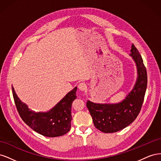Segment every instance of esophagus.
<instances>
[{
  "instance_id": "34e87169",
  "label": "esophagus",
  "mask_w": 161,
  "mask_h": 161,
  "mask_svg": "<svg viewBox=\"0 0 161 161\" xmlns=\"http://www.w3.org/2000/svg\"><path fill=\"white\" fill-rule=\"evenodd\" d=\"M79 89L82 91H84L86 89V85L85 83H84V82H81V83H80L79 85Z\"/></svg>"
}]
</instances>
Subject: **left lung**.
<instances>
[{
  "mask_svg": "<svg viewBox=\"0 0 161 161\" xmlns=\"http://www.w3.org/2000/svg\"><path fill=\"white\" fill-rule=\"evenodd\" d=\"M132 56L138 70L135 86L125 99L117 104H99L88 101L86 106L96 128L104 133H113L127 127L137 118L142 108L147 87V72L137 48L131 45Z\"/></svg>",
  "mask_w": 161,
  "mask_h": 161,
  "instance_id": "8db88e82",
  "label": "left lung"
}]
</instances>
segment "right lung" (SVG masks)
I'll return each instance as SVG.
<instances>
[{"label": "right lung", "instance_id": "add662e5", "mask_svg": "<svg viewBox=\"0 0 161 161\" xmlns=\"http://www.w3.org/2000/svg\"><path fill=\"white\" fill-rule=\"evenodd\" d=\"M76 89L75 87L69 92L50 111L46 113H36L19 100L12 86L14 103L23 121L33 130L46 137L60 136L70 130L72 104L76 98Z\"/></svg>", "mask_w": 161, "mask_h": 161}]
</instances>
